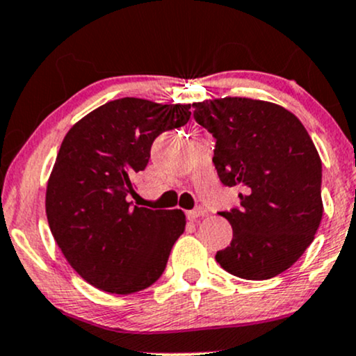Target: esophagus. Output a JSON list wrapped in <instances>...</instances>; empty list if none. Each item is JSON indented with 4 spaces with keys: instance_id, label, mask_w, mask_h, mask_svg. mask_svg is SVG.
<instances>
[{
    "instance_id": "obj_1",
    "label": "esophagus",
    "mask_w": 356,
    "mask_h": 356,
    "mask_svg": "<svg viewBox=\"0 0 356 356\" xmlns=\"http://www.w3.org/2000/svg\"><path fill=\"white\" fill-rule=\"evenodd\" d=\"M205 213H207V211H205L204 207H195L194 211L187 212V219H189V220H197V219H200V217H204Z\"/></svg>"
}]
</instances>
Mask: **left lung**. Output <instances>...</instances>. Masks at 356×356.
I'll list each match as a JSON object with an SVG mask.
<instances>
[{"label": "left lung", "instance_id": "obj_1", "mask_svg": "<svg viewBox=\"0 0 356 356\" xmlns=\"http://www.w3.org/2000/svg\"><path fill=\"white\" fill-rule=\"evenodd\" d=\"M216 139L220 182L241 187V207L220 212L234 229L216 260L235 277L267 280L314 242L323 216L322 161L303 124L272 102L224 97L192 104Z\"/></svg>", "mask_w": 356, "mask_h": 356}]
</instances>
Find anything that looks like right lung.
Wrapping results in <instances>:
<instances>
[{"label":"right lung","mask_w":356,"mask_h":356,"mask_svg":"<svg viewBox=\"0 0 356 356\" xmlns=\"http://www.w3.org/2000/svg\"><path fill=\"white\" fill-rule=\"evenodd\" d=\"M191 104L122 97L94 109L64 137L46 191L56 243L86 282L109 293L151 286L184 234L182 211L127 202L162 132L182 127Z\"/></svg>","instance_id":"1"}]
</instances>
